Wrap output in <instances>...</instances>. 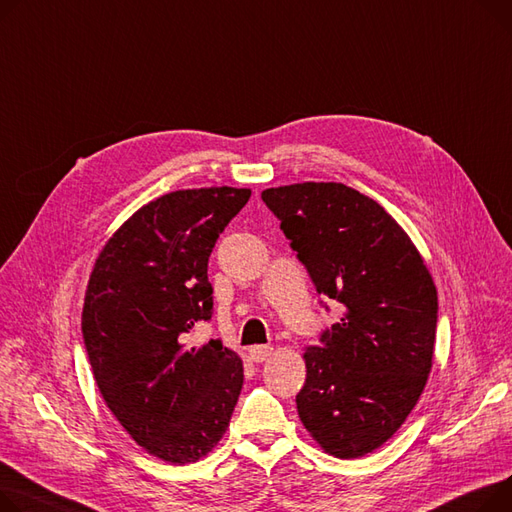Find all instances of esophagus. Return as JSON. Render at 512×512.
Returning <instances> with one entry per match:
<instances>
[{
	"mask_svg": "<svg viewBox=\"0 0 512 512\" xmlns=\"http://www.w3.org/2000/svg\"><path fill=\"white\" fill-rule=\"evenodd\" d=\"M271 352H274V348H271V346H253V348L249 350L253 362H263V360H267V358L271 356Z\"/></svg>",
	"mask_w": 512,
	"mask_h": 512,
	"instance_id": "1",
	"label": "esophagus"
}]
</instances>
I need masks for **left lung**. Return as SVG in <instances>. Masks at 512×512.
<instances>
[{"mask_svg":"<svg viewBox=\"0 0 512 512\" xmlns=\"http://www.w3.org/2000/svg\"><path fill=\"white\" fill-rule=\"evenodd\" d=\"M261 199L317 292L346 309L321 331V346L304 352L298 416L327 453L364 457L397 432L424 391L438 321L434 282L410 236L352 187L300 183L265 189Z\"/></svg>","mask_w":512,"mask_h":512,"instance_id":"obj_1","label":"left lung"}]
</instances>
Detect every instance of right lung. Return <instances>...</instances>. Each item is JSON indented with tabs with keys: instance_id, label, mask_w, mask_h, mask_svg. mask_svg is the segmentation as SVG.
Returning <instances> with one entry per match:
<instances>
[{
	"instance_id": "1",
	"label": "right lung",
	"mask_w": 512,
	"mask_h": 512,
	"mask_svg": "<svg viewBox=\"0 0 512 512\" xmlns=\"http://www.w3.org/2000/svg\"><path fill=\"white\" fill-rule=\"evenodd\" d=\"M249 189L175 191L135 212L100 251L82 335L96 385L131 438L185 465L208 455L243 389V362L220 339L187 348L214 315L208 261Z\"/></svg>"
}]
</instances>
